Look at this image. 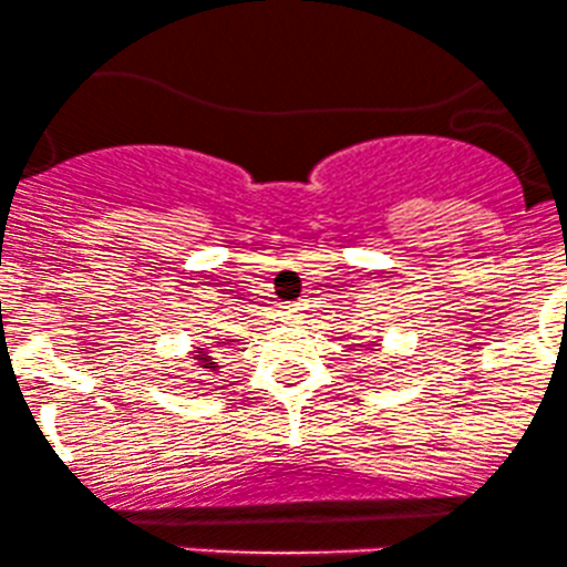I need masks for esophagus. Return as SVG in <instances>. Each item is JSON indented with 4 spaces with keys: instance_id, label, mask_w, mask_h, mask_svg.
I'll return each mask as SVG.
<instances>
[{
    "instance_id": "esophagus-1",
    "label": "esophagus",
    "mask_w": 567,
    "mask_h": 567,
    "mask_svg": "<svg viewBox=\"0 0 567 567\" xmlns=\"http://www.w3.org/2000/svg\"><path fill=\"white\" fill-rule=\"evenodd\" d=\"M278 316H281V321H286V324H295V321L302 319V308L300 306H281Z\"/></svg>"
}]
</instances>
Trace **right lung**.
Segmentation results:
<instances>
[{
  "instance_id": "obj_1",
  "label": "right lung",
  "mask_w": 567,
  "mask_h": 567,
  "mask_svg": "<svg viewBox=\"0 0 567 567\" xmlns=\"http://www.w3.org/2000/svg\"><path fill=\"white\" fill-rule=\"evenodd\" d=\"M192 359H197L199 368H205V370H218V362H213V357H208V351H205V349L194 351Z\"/></svg>"
}]
</instances>
